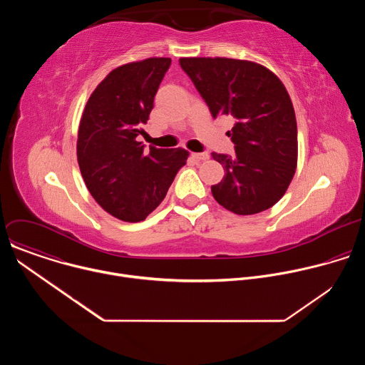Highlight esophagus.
I'll list each match as a JSON object with an SVG mask.
<instances>
[{"label": "esophagus", "instance_id": "34e87169", "mask_svg": "<svg viewBox=\"0 0 365 365\" xmlns=\"http://www.w3.org/2000/svg\"><path fill=\"white\" fill-rule=\"evenodd\" d=\"M192 155H193V159H196V160H199V162H205V160L210 159V154H207L206 151H202V153H193Z\"/></svg>", "mask_w": 365, "mask_h": 365}]
</instances>
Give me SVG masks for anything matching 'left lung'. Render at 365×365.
I'll use <instances>...</instances> for the list:
<instances>
[{"instance_id":"obj_1","label":"left lung","mask_w":365,"mask_h":365,"mask_svg":"<svg viewBox=\"0 0 365 365\" xmlns=\"http://www.w3.org/2000/svg\"><path fill=\"white\" fill-rule=\"evenodd\" d=\"M179 63L212 117L235 120L228 131L235 155L212 154L225 170L211 187L215 200L238 215L269 210L287 190L297 163V125L284 85L254 62L182 58Z\"/></svg>"}]
</instances>
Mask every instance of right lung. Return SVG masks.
I'll return each mask as SVG.
<instances>
[{
  "mask_svg": "<svg viewBox=\"0 0 365 365\" xmlns=\"http://www.w3.org/2000/svg\"><path fill=\"white\" fill-rule=\"evenodd\" d=\"M172 59L151 58L114 69L92 92L78 133V163L93 199L113 217L144 221L186 165L183 148L144 150L138 135Z\"/></svg>",
  "mask_w": 365,
  "mask_h": 365,
  "instance_id": "1",
  "label": "right lung"
}]
</instances>
